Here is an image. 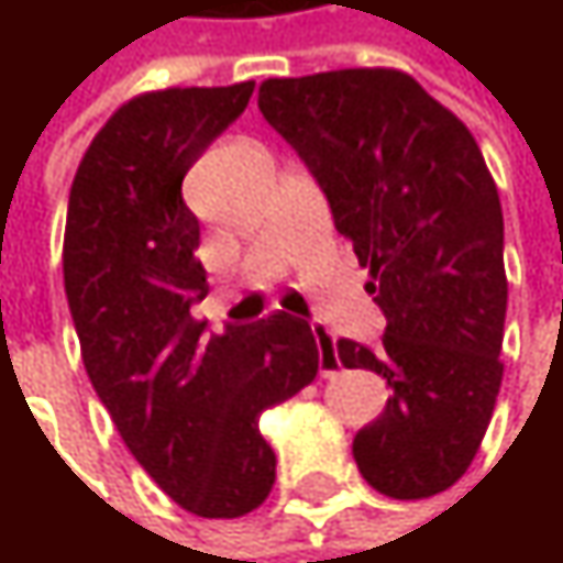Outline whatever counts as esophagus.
<instances>
[{
  "label": "esophagus",
  "mask_w": 563,
  "mask_h": 563,
  "mask_svg": "<svg viewBox=\"0 0 563 563\" xmlns=\"http://www.w3.org/2000/svg\"><path fill=\"white\" fill-rule=\"evenodd\" d=\"M312 332H316V342H319V368H322L325 378H332L335 368L342 365L339 362V349H335V335L325 325H312Z\"/></svg>",
  "instance_id": "1"
}]
</instances>
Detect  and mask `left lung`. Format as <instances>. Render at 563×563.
<instances>
[{
  "instance_id": "obj_1",
  "label": "left lung",
  "mask_w": 563,
  "mask_h": 563,
  "mask_svg": "<svg viewBox=\"0 0 563 563\" xmlns=\"http://www.w3.org/2000/svg\"><path fill=\"white\" fill-rule=\"evenodd\" d=\"M257 107L322 185L388 319L378 349L335 345L391 388L355 463L382 496L430 499L470 470L503 385L496 178L470 126L397 67L267 77Z\"/></svg>"
}]
</instances>
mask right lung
I'll return each instance as SVG.
<instances>
[{
	"instance_id": "add662e5",
	"label": "right lung",
	"mask_w": 563,
	"mask_h": 563,
	"mask_svg": "<svg viewBox=\"0 0 563 563\" xmlns=\"http://www.w3.org/2000/svg\"><path fill=\"white\" fill-rule=\"evenodd\" d=\"M251 93L254 80L166 87L117 107L77 166L64 224V292L87 378L140 466L201 518L264 506L277 453L257 420L319 372L302 319L274 312L205 335L188 312L208 283L181 178Z\"/></svg>"
}]
</instances>
